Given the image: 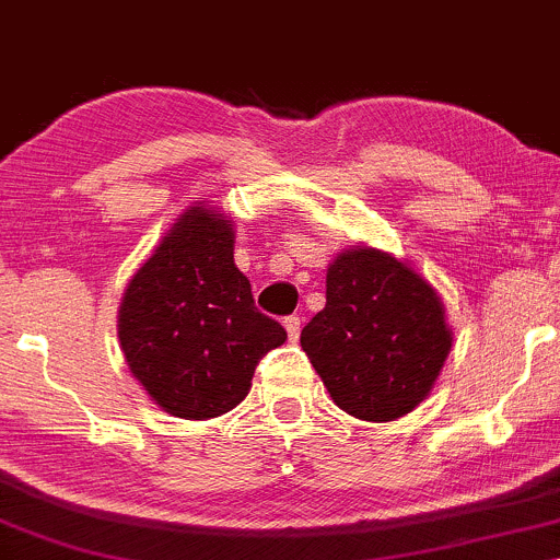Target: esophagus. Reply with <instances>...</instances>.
Instances as JSON below:
<instances>
[{
    "label": "esophagus",
    "mask_w": 560,
    "mask_h": 560,
    "mask_svg": "<svg viewBox=\"0 0 560 560\" xmlns=\"http://www.w3.org/2000/svg\"><path fill=\"white\" fill-rule=\"evenodd\" d=\"M284 328H287L289 341L300 339V318H298V315H289V318H284Z\"/></svg>",
    "instance_id": "obj_1"
}]
</instances>
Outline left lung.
<instances>
[{
  "label": "left lung",
  "mask_w": 560,
  "mask_h": 560,
  "mask_svg": "<svg viewBox=\"0 0 560 560\" xmlns=\"http://www.w3.org/2000/svg\"><path fill=\"white\" fill-rule=\"evenodd\" d=\"M451 341L435 289L375 247L336 255L326 307L300 336L336 407L368 422L412 412L435 386Z\"/></svg>",
  "instance_id": "1"
}]
</instances>
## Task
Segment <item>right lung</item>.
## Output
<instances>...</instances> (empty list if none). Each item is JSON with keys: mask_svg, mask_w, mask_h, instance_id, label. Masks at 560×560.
Listing matches in <instances>:
<instances>
[{"mask_svg": "<svg viewBox=\"0 0 560 560\" xmlns=\"http://www.w3.org/2000/svg\"><path fill=\"white\" fill-rule=\"evenodd\" d=\"M119 347L151 401L182 420L234 409L287 331L255 307L224 213L190 206L125 289Z\"/></svg>", "mask_w": 560, "mask_h": 560, "instance_id": "1", "label": "right lung"}]
</instances>
